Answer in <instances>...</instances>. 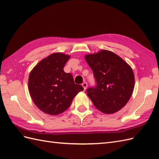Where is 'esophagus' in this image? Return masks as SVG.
<instances>
[{
  "label": "esophagus",
  "instance_id": "1",
  "mask_svg": "<svg viewBox=\"0 0 159 159\" xmlns=\"http://www.w3.org/2000/svg\"><path fill=\"white\" fill-rule=\"evenodd\" d=\"M82 86L83 87L84 89H87V83L86 82H84V83H83V84H82Z\"/></svg>",
  "mask_w": 159,
  "mask_h": 159
}]
</instances>
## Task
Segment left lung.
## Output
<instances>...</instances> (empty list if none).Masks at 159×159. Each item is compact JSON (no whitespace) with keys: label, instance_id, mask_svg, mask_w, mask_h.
Here are the masks:
<instances>
[{"label":"left lung","instance_id":"obj_1","mask_svg":"<svg viewBox=\"0 0 159 159\" xmlns=\"http://www.w3.org/2000/svg\"><path fill=\"white\" fill-rule=\"evenodd\" d=\"M96 80L87 89V96L101 112L111 114L126 105L133 94L134 76L131 67L114 52L107 50L85 56Z\"/></svg>","mask_w":159,"mask_h":159}]
</instances>
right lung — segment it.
<instances>
[{
    "label": "right lung",
    "instance_id": "1",
    "mask_svg": "<svg viewBox=\"0 0 159 159\" xmlns=\"http://www.w3.org/2000/svg\"><path fill=\"white\" fill-rule=\"evenodd\" d=\"M70 56L61 52L50 55L30 72L28 88L35 105L43 113L57 116L68 109L74 98L84 89L74 83L70 73L63 71Z\"/></svg>",
    "mask_w": 159,
    "mask_h": 159
}]
</instances>
